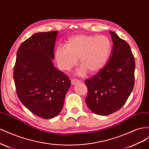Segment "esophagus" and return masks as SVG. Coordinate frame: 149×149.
Instances as JSON below:
<instances>
[{"label":"esophagus","mask_w":149,"mask_h":149,"mask_svg":"<svg viewBox=\"0 0 149 149\" xmlns=\"http://www.w3.org/2000/svg\"><path fill=\"white\" fill-rule=\"evenodd\" d=\"M71 84H72V85H74V84H77V83H79V81L78 80V79H72L71 81Z\"/></svg>","instance_id":"obj_1"}]
</instances>
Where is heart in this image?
I'll return each mask as SVG.
<instances>
[{
	"label": "heart",
	"mask_w": 149,
	"mask_h": 149,
	"mask_svg": "<svg viewBox=\"0 0 149 149\" xmlns=\"http://www.w3.org/2000/svg\"><path fill=\"white\" fill-rule=\"evenodd\" d=\"M111 43L106 36L79 35L68 40L66 47L59 46L55 52V59L60 68L69 71L78 61V71L83 76L89 71L94 73L105 66L111 52Z\"/></svg>",
	"instance_id": "b5f03b06"
}]
</instances>
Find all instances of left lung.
I'll return each instance as SVG.
<instances>
[{"instance_id": "left-lung-1", "label": "left lung", "mask_w": 149, "mask_h": 149, "mask_svg": "<svg viewBox=\"0 0 149 149\" xmlns=\"http://www.w3.org/2000/svg\"><path fill=\"white\" fill-rule=\"evenodd\" d=\"M112 52L105 66L95 75L86 79L89 109L97 115L114 113L127 101L134 85L136 64L129 45L110 31Z\"/></svg>"}]
</instances>
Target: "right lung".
<instances>
[{
  "label": "right lung",
  "instance_id": "1",
  "mask_svg": "<svg viewBox=\"0 0 149 149\" xmlns=\"http://www.w3.org/2000/svg\"><path fill=\"white\" fill-rule=\"evenodd\" d=\"M58 31L33 34L17 53L13 79L20 101L43 119L56 116L63 107L70 87L68 76L54 66V47Z\"/></svg>",
  "mask_w": 149,
  "mask_h": 149
}]
</instances>
